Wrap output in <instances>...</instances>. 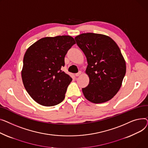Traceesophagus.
<instances>
[{
	"mask_svg": "<svg viewBox=\"0 0 148 148\" xmlns=\"http://www.w3.org/2000/svg\"><path fill=\"white\" fill-rule=\"evenodd\" d=\"M81 75V71H79V72H78V73H76L75 74V76H80Z\"/></svg>",
	"mask_w": 148,
	"mask_h": 148,
	"instance_id": "1",
	"label": "esophagus"
}]
</instances>
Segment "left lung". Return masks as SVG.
<instances>
[{
	"label": "left lung",
	"instance_id": "8db88e82",
	"mask_svg": "<svg viewBox=\"0 0 148 148\" xmlns=\"http://www.w3.org/2000/svg\"><path fill=\"white\" fill-rule=\"evenodd\" d=\"M86 56L85 73L90 78L82 88L85 97L94 103H102L119 90L126 72L125 61L116 42L101 34L86 33L75 38Z\"/></svg>",
	"mask_w": 148,
	"mask_h": 148
}]
</instances>
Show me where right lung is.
I'll return each instance as SVG.
<instances>
[{
	"instance_id": "obj_1",
	"label": "right lung",
	"mask_w": 148,
	"mask_h": 148,
	"mask_svg": "<svg viewBox=\"0 0 148 148\" xmlns=\"http://www.w3.org/2000/svg\"><path fill=\"white\" fill-rule=\"evenodd\" d=\"M76 42L70 36L46 37L34 43L23 58L21 77L30 97L44 106L58 105L72 79L61 70L64 57Z\"/></svg>"
}]
</instances>
